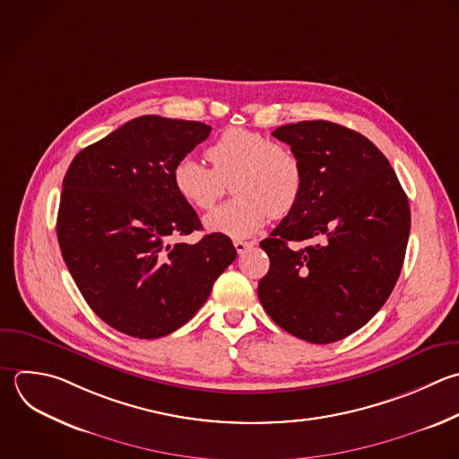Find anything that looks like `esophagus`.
Wrapping results in <instances>:
<instances>
[{
	"label": "esophagus",
	"instance_id": "1",
	"mask_svg": "<svg viewBox=\"0 0 459 459\" xmlns=\"http://www.w3.org/2000/svg\"><path fill=\"white\" fill-rule=\"evenodd\" d=\"M233 246H235L237 253H238V255H242V253H246L249 247H253V246H255V242H247V240H240V238H237V240H233Z\"/></svg>",
	"mask_w": 459,
	"mask_h": 459
}]
</instances>
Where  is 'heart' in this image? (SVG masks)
<instances>
[{
  "instance_id": "b5f03b06",
  "label": "heart",
  "mask_w": 459,
  "mask_h": 459,
  "mask_svg": "<svg viewBox=\"0 0 459 459\" xmlns=\"http://www.w3.org/2000/svg\"><path fill=\"white\" fill-rule=\"evenodd\" d=\"M212 169L194 156H183L172 169L176 194L195 210H210L232 176L233 201L204 217L210 233L244 238L256 233L273 215L294 210L303 194L299 158L258 131L226 129L208 149Z\"/></svg>"
}]
</instances>
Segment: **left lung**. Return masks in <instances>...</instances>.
Instances as JSON below:
<instances>
[{
	"instance_id": "left-lung-1",
	"label": "left lung",
	"mask_w": 459,
	"mask_h": 459,
	"mask_svg": "<svg viewBox=\"0 0 459 459\" xmlns=\"http://www.w3.org/2000/svg\"><path fill=\"white\" fill-rule=\"evenodd\" d=\"M303 167V194L260 242L269 273L258 298L289 333L328 344L364 326L403 264L411 212L385 156L362 134L312 120L281 126Z\"/></svg>"
}]
</instances>
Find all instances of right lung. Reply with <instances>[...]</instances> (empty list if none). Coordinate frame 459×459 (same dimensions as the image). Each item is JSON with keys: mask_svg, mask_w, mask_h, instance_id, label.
Listing matches in <instances>:
<instances>
[{"mask_svg": "<svg viewBox=\"0 0 459 459\" xmlns=\"http://www.w3.org/2000/svg\"><path fill=\"white\" fill-rule=\"evenodd\" d=\"M210 131L201 122L145 115L82 149L65 176L63 258L93 312L122 333H172L237 258L226 235L176 240L201 230V221L176 194L172 169Z\"/></svg>", "mask_w": 459, "mask_h": 459, "instance_id": "add662e5", "label": "right lung"}]
</instances>
